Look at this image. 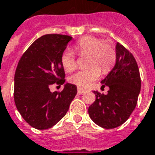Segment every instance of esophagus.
<instances>
[{"instance_id": "34e87169", "label": "esophagus", "mask_w": 155, "mask_h": 155, "mask_svg": "<svg viewBox=\"0 0 155 155\" xmlns=\"http://www.w3.org/2000/svg\"><path fill=\"white\" fill-rule=\"evenodd\" d=\"M77 92H78V94H79V95H81V94L85 93V90H83V89H82V88H81V87H78Z\"/></svg>"}]
</instances>
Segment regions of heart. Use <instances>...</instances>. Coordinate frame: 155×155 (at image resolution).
Wrapping results in <instances>:
<instances>
[{
	"mask_svg": "<svg viewBox=\"0 0 155 155\" xmlns=\"http://www.w3.org/2000/svg\"><path fill=\"white\" fill-rule=\"evenodd\" d=\"M74 51L81 56L87 55L86 70L78 71L70 77V81L81 87H87L100 77L101 68L107 73L113 67L117 59L114 46L107 41L94 36H85L78 41L74 45ZM61 63L67 72L76 69L77 63L73 52L66 50L61 56Z\"/></svg>",
	"mask_w": 155,
	"mask_h": 155,
	"instance_id": "b5f03b06",
	"label": "heart"
}]
</instances>
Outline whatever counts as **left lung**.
Returning <instances> with one entry per match:
<instances>
[{
    "label": "left lung",
    "mask_w": 155,
    "mask_h": 155,
    "mask_svg": "<svg viewBox=\"0 0 155 155\" xmlns=\"http://www.w3.org/2000/svg\"><path fill=\"white\" fill-rule=\"evenodd\" d=\"M116 52L115 66L101 81V87H109L107 94L94 91L96 101L88 109L93 122L106 129L121 126L128 119L136 107L141 89L139 70L134 55L119 43Z\"/></svg>",
    "instance_id": "8db88e82"
}]
</instances>
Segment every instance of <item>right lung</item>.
I'll return each mask as SVG.
<instances>
[{
  "instance_id": "obj_1",
  "label": "right lung",
  "mask_w": 155,
  "mask_h": 155,
  "mask_svg": "<svg viewBox=\"0 0 155 155\" xmlns=\"http://www.w3.org/2000/svg\"><path fill=\"white\" fill-rule=\"evenodd\" d=\"M72 37L46 34L32 43L18 62L14 77V101L17 110L32 127L44 130L65 116L77 93L67 83L62 91H50L53 84L64 83L61 56Z\"/></svg>"
}]
</instances>
